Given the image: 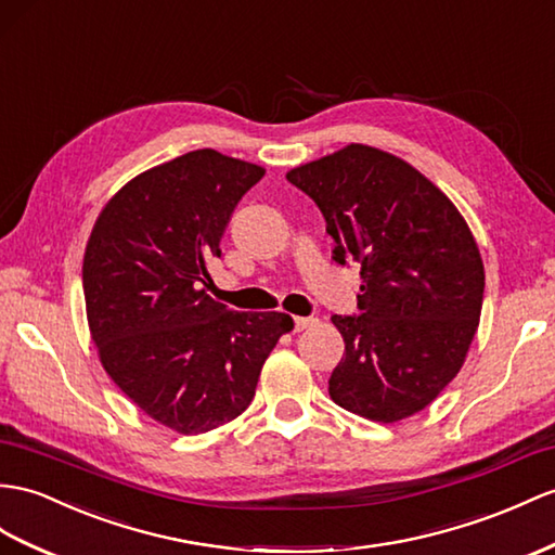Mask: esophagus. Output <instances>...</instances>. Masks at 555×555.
I'll return each instance as SVG.
<instances>
[{
  "label": "esophagus",
  "mask_w": 555,
  "mask_h": 555,
  "mask_svg": "<svg viewBox=\"0 0 555 555\" xmlns=\"http://www.w3.org/2000/svg\"><path fill=\"white\" fill-rule=\"evenodd\" d=\"M318 324V318H294V332H304Z\"/></svg>",
  "instance_id": "34e87169"
}]
</instances>
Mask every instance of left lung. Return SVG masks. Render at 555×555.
Listing matches in <instances>:
<instances>
[{
	"mask_svg": "<svg viewBox=\"0 0 555 555\" xmlns=\"http://www.w3.org/2000/svg\"><path fill=\"white\" fill-rule=\"evenodd\" d=\"M287 181L322 211L332 259L360 263V315H332L346 344L332 400L382 424L422 412L462 370L480 320L485 268L464 216L422 171L362 143Z\"/></svg>",
	"mask_w": 555,
	"mask_h": 555,
	"instance_id": "8db88e82",
	"label": "left lung"
}]
</instances>
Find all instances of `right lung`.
Wrapping results in <instances>:
<instances>
[{
  "label": "right lung",
  "instance_id": "add662e5",
  "mask_svg": "<svg viewBox=\"0 0 555 555\" xmlns=\"http://www.w3.org/2000/svg\"><path fill=\"white\" fill-rule=\"evenodd\" d=\"M266 169L202 147L131 179L87 242L82 285L107 376L176 434L197 436L249 408L287 313H237L207 294L228 221Z\"/></svg>",
  "mask_w": 555,
  "mask_h": 555
}]
</instances>
